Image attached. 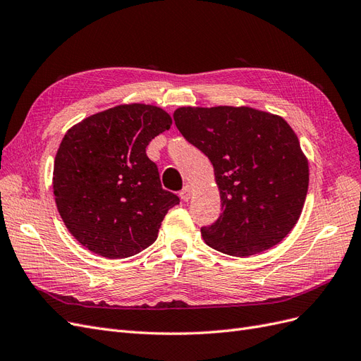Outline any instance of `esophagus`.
Returning <instances> with one entry per match:
<instances>
[{
  "instance_id": "1",
  "label": "esophagus",
  "mask_w": 361,
  "mask_h": 361,
  "mask_svg": "<svg viewBox=\"0 0 361 361\" xmlns=\"http://www.w3.org/2000/svg\"><path fill=\"white\" fill-rule=\"evenodd\" d=\"M180 199L183 200V202H188L190 199H191V195H192V188H191V185H185L183 187V190L180 191Z\"/></svg>"
}]
</instances>
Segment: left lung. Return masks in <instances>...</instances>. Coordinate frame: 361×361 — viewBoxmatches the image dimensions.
<instances>
[{
	"instance_id": "left-lung-1",
	"label": "left lung",
	"mask_w": 361,
	"mask_h": 361,
	"mask_svg": "<svg viewBox=\"0 0 361 361\" xmlns=\"http://www.w3.org/2000/svg\"><path fill=\"white\" fill-rule=\"evenodd\" d=\"M179 133L214 166L221 215L202 227L204 243L247 257L277 245L301 215L309 164L285 118L248 106H182Z\"/></svg>"
}]
</instances>
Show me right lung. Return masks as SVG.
Here are the masks:
<instances>
[{
  "label": "right lung",
  "instance_id": "obj_1",
  "mask_svg": "<svg viewBox=\"0 0 361 361\" xmlns=\"http://www.w3.org/2000/svg\"><path fill=\"white\" fill-rule=\"evenodd\" d=\"M170 126L161 108L130 104L68 130L54 162L52 188L64 224L81 245L125 259L157 241L164 216L180 200L162 190L146 147Z\"/></svg>",
  "mask_w": 361,
  "mask_h": 361
}]
</instances>
